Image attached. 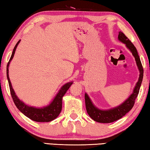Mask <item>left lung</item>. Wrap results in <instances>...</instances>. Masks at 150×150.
Returning a JSON list of instances; mask_svg holds the SVG:
<instances>
[{
    "label": "left lung",
    "instance_id": "1",
    "mask_svg": "<svg viewBox=\"0 0 150 150\" xmlns=\"http://www.w3.org/2000/svg\"><path fill=\"white\" fill-rule=\"evenodd\" d=\"M118 38L120 42L126 44L127 48L130 50L133 56L135 57L136 64L139 71V77L132 95H130V96L120 105L109 109V110H100V109L96 108L93 104L87 94H85L86 109H87L88 115L93 120L100 123H110L118 120L132 108L134 103H135L136 98L138 96L139 88H140L142 79H143L144 69L136 47L130 42V40L126 36L125 34L122 32H119Z\"/></svg>",
    "mask_w": 150,
    "mask_h": 150
}]
</instances>
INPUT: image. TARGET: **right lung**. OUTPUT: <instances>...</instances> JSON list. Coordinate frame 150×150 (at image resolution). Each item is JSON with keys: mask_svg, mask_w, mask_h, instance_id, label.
<instances>
[{"mask_svg": "<svg viewBox=\"0 0 150 150\" xmlns=\"http://www.w3.org/2000/svg\"><path fill=\"white\" fill-rule=\"evenodd\" d=\"M20 42V40H19L17 42L16 45H15L13 52L12 53L11 59H10L6 67V76L7 79H8L10 91H11V94L12 99H13L15 105L16 106L18 109L22 113H23L25 116H27L28 118L31 119V120L35 122H47L54 120V119L56 118L59 116L61 111H62L63 96H64L66 92H67V91L69 89L70 86L73 84V82L72 81L71 82H69L63 85L60 88L59 92H58L56 96H55V98L52 100V102L49 105L44 106V107L35 108L33 107V106H30L20 100L16 95L14 89L12 88L8 75V67L10 62H11V60L14 57L15 51H16V47Z\"/></svg>", "mask_w": 150, "mask_h": 150, "instance_id": "add662e5", "label": "right lung"}]
</instances>
